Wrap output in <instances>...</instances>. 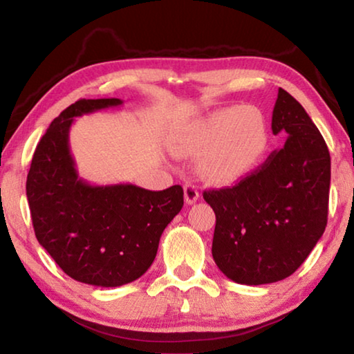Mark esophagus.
Masks as SVG:
<instances>
[{
    "label": "esophagus",
    "mask_w": 354,
    "mask_h": 354,
    "mask_svg": "<svg viewBox=\"0 0 354 354\" xmlns=\"http://www.w3.org/2000/svg\"><path fill=\"white\" fill-rule=\"evenodd\" d=\"M198 196H200L198 189H196L194 184L187 183L184 185V200L187 205H194V203L198 200Z\"/></svg>",
    "instance_id": "1"
}]
</instances>
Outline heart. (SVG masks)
<instances>
[{
	"instance_id": "1",
	"label": "heart",
	"mask_w": 354,
	"mask_h": 354,
	"mask_svg": "<svg viewBox=\"0 0 354 354\" xmlns=\"http://www.w3.org/2000/svg\"><path fill=\"white\" fill-rule=\"evenodd\" d=\"M268 128L256 107L230 106L179 128L169 145L173 154L203 156L201 178L214 185L241 181L261 162L268 147Z\"/></svg>"
}]
</instances>
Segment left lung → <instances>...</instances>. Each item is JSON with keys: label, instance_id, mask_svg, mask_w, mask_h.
<instances>
[{"label": "left lung", "instance_id": "left-lung-1", "mask_svg": "<svg viewBox=\"0 0 354 354\" xmlns=\"http://www.w3.org/2000/svg\"><path fill=\"white\" fill-rule=\"evenodd\" d=\"M272 131L287 133L283 148L234 187L203 194L217 218L214 261L239 284H270L290 277L328 221V147L304 107L284 88L278 91Z\"/></svg>", "mask_w": 354, "mask_h": 354}]
</instances>
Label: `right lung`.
I'll use <instances>...</instances> for the list:
<instances>
[{
  "label": "right lung",
  "mask_w": 354,
  "mask_h": 354,
  "mask_svg": "<svg viewBox=\"0 0 354 354\" xmlns=\"http://www.w3.org/2000/svg\"><path fill=\"white\" fill-rule=\"evenodd\" d=\"M122 103L80 100L62 111L35 148L26 179L39 243L70 278L98 287L139 279L184 205L181 185L153 192L134 184L92 185L77 175L68 142L75 117Z\"/></svg>",
  "instance_id": "1"
}]
</instances>
